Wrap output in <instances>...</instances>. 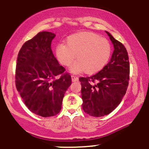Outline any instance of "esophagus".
I'll return each mask as SVG.
<instances>
[{
	"mask_svg": "<svg viewBox=\"0 0 149 149\" xmlns=\"http://www.w3.org/2000/svg\"><path fill=\"white\" fill-rule=\"evenodd\" d=\"M71 80H72L73 82L78 81V78H77V77L74 76H71Z\"/></svg>",
	"mask_w": 149,
	"mask_h": 149,
	"instance_id": "34e87169",
	"label": "esophagus"
}]
</instances>
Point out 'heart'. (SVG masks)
I'll return each instance as SVG.
<instances>
[{
  "instance_id": "heart-1",
  "label": "heart",
  "mask_w": 149,
  "mask_h": 149,
  "mask_svg": "<svg viewBox=\"0 0 149 149\" xmlns=\"http://www.w3.org/2000/svg\"><path fill=\"white\" fill-rule=\"evenodd\" d=\"M66 45L58 44L55 55L64 66H69L75 58L78 59L71 65L73 73L84 72L88 74L98 73L109 62L111 46L106 38L92 32H79L66 38Z\"/></svg>"
}]
</instances>
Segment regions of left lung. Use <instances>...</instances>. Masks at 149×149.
<instances>
[{
	"instance_id": "1",
	"label": "left lung",
	"mask_w": 149,
	"mask_h": 149,
	"mask_svg": "<svg viewBox=\"0 0 149 149\" xmlns=\"http://www.w3.org/2000/svg\"><path fill=\"white\" fill-rule=\"evenodd\" d=\"M113 45L111 60L100 72L79 78L83 111L93 117H102L116 109L125 95L129 84L130 62L127 49L109 32Z\"/></svg>"
}]
</instances>
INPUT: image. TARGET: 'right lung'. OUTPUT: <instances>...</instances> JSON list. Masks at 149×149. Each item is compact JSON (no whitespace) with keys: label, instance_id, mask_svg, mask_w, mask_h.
<instances>
[{"label":"right lung","instance_id":"obj_1","mask_svg":"<svg viewBox=\"0 0 149 149\" xmlns=\"http://www.w3.org/2000/svg\"><path fill=\"white\" fill-rule=\"evenodd\" d=\"M55 34L39 32L22 45L15 72L17 91L27 108L41 117H50L61 109L71 77L64 73L51 49Z\"/></svg>","mask_w":149,"mask_h":149}]
</instances>
